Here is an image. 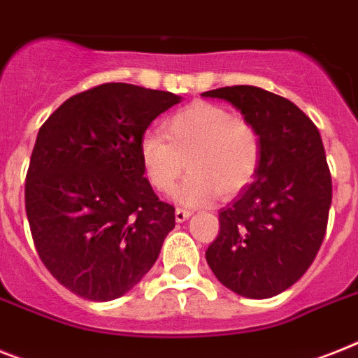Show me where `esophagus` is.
<instances>
[{
    "mask_svg": "<svg viewBox=\"0 0 358 358\" xmlns=\"http://www.w3.org/2000/svg\"><path fill=\"white\" fill-rule=\"evenodd\" d=\"M191 215H193V211H191V209L178 208L176 211H174V219H176V222H184V220H187Z\"/></svg>",
    "mask_w": 358,
    "mask_h": 358,
    "instance_id": "34e87169",
    "label": "esophagus"
}]
</instances>
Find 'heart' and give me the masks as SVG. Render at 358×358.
<instances>
[{"instance_id": "1", "label": "heart", "mask_w": 358, "mask_h": 358, "mask_svg": "<svg viewBox=\"0 0 358 358\" xmlns=\"http://www.w3.org/2000/svg\"><path fill=\"white\" fill-rule=\"evenodd\" d=\"M261 158V139L248 119L209 103H193L164 123V136L147 132L139 141L145 176L156 191L169 193L187 165V178L174 191L182 206L211 204L254 180Z\"/></svg>"}]
</instances>
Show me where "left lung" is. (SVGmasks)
<instances>
[{
    "label": "left lung",
    "instance_id": "1",
    "mask_svg": "<svg viewBox=\"0 0 358 358\" xmlns=\"http://www.w3.org/2000/svg\"><path fill=\"white\" fill-rule=\"evenodd\" d=\"M202 97L231 104L261 139L254 182L220 209V231L206 259L235 294L272 298L307 272L324 241L333 185L320 132L289 99L255 86Z\"/></svg>",
    "mask_w": 358,
    "mask_h": 358
}]
</instances>
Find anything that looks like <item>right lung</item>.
Returning a JSON list of instances; mask_svg holds the SVG:
<instances>
[{
  "label": "right lung",
  "instance_id": "right-lung-1",
  "mask_svg": "<svg viewBox=\"0 0 358 358\" xmlns=\"http://www.w3.org/2000/svg\"><path fill=\"white\" fill-rule=\"evenodd\" d=\"M180 95L110 83L69 97L36 136L25 211L45 268L73 294L110 301L152 268L174 228L154 194L139 141Z\"/></svg>",
  "mask_w": 358,
  "mask_h": 358
}]
</instances>
